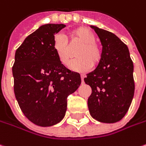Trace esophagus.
<instances>
[{"mask_svg":"<svg viewBox=\"0 0 146 146\" xmlns=\"http://www.w3.org/2000/svg\"><path fill=\"white\" fill-rule=\"evenodd\" d=\"M84 78H85V75L82 74V75H81V78H82V82H83V81H84Z\"/></svg>","mask_w":146,"mask_h":146,"instance_id":"1","label":"esophagus"}]
</instances>
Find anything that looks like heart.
Wrapping results in <instances>:
<instances>
[{
  "mask_svg": "<svg viewBox=\"0 0 146 146\" xmlns=\"http://www.w3.org/2000/svg\"><path fill=\"white\" fill-rule=\"evenodd\" d=\"M70 41H78L81 44L75 55L78 57L71 63L70 68L78 72H86L92 66L97 65L102 57V50L96 42V36L91 30L78 28L70 33ZM53 48L58 60L64 66H68L71 60L72 53L66 36L61 33L54 36Z\"/></svg>",
  "mask_w": 146,
  "mask_h": 146,
  "instance_id": "1",
  "label": "heart"
}]
</instances>
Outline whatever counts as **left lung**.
Returning <instances> with one entry per match:
<instances>
[{
  "label": "left lung",
  "instance_id": "1",
  "mask_svg": "<svg viewBox=\"0 0 146 146\" xmlns=\"http://www.w3.org/2000/svg\"><path fill=\"white\" fill-rule=\"evenodd\" d=\"M102 44V57L85 82L92 87L87 105L93 118L113 123L125 116L132 101L135 83L129 50L117 36L91 26Z\"/></svg>",
  "mask_w": 146,
  "mask_h": 146
}]
</instances>
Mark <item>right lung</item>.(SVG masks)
I'll use <instances>...</instances> for the list:
<instances>
[{
	"label": "right lung",
	"instance_id": "right-lung-1",
	"mask_svg": "<svg viewBox=\"0 0 146 146\" xmlns=\"http://www.w3.org/2000/svg\"><path fill=\"white\" fill-rule=\"evenodd\" d=\"M64 24L42 25L16 50L12 68L14 92L26 117L37 126L60 123L67 110V98L81 84L78 73L58 60L53 48L54 34Z\"/></svg>",
	"mask_w": 146,
	"mask_h": 146
}]
</instances>
